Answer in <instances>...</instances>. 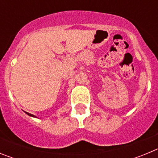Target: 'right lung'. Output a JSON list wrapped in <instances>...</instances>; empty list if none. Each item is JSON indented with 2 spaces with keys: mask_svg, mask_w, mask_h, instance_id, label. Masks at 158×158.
<instances>
[{
  "mask_svg": "<svg viewBox=\"0 0 158 158\" xmlns=\"http://www.w3.org/2000/svg\"><path fill=\"white\" fill-rule=\"evenodd\" d=\"M27 114V115H30V116H33V117H35V115H31V114H30V113H28V112H26Z\"/></svg>",
  "mask_w": 158,
  "mask_h": 158,
  "instance_id": "add662e5",
  "label": "right lung"
}]
</instances>
